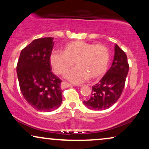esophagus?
<instances>
[{"label": "esophagus", "mask_w": 149, "mask_h": 149, "mask_svg": "<svg viewBox=\"0 0 149 149\" xmlns=\"http://www.w3.org/2000/svg\"><path fill=\"white\" fill-rule=\"evenodd\" d=\"M71 85H72L70 84V83H66V82L64 81V82H62V83H61V89H64V88H69V87L71 86ZM79 86L80 87V86H82V85H79Z\"/></svg>", "instance_id": "34e87169"}]
</instances>
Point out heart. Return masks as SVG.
<instances>
[{
	"mask_svg": "<svg viewBox=\"0 0 149 149\" xmlns=\"http://www.w3.org/2000/svg\"><path fill=\"white\" fill-rule=\"evenodd\" d=\"M64 52L52 51L49 63L57 75H63L74 65L78 67L66 73L65 77L73 83H79L90 78L97 80L104 75L109 67L110 52L104 45L75 40L64 47Z\"/></svg>",
	"mask_w": 149,
	"mask_h": 149,
	"instance_id": "1",
	"label": "heart"
}]
</instances>
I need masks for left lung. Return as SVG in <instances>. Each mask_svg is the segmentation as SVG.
<instances>
[{
	"mask_svg": "<svg viewBox=\"0 0 149 149\" xmlns=\"http://www.w3.org/2000/svg\"><path fill=\"white\" fill-rule=\"evenodd\" d=\"M114 50L111 68L100 82L92 87L90 98L83 102L85 107L92 110L109 109L117 102L124 89L129 71L127 57L116 44Z\"/></svg>",
	"mask_w": 149,
	"mask_h": 149,
	"instance_id": "left-lung-1",
	"label": "left lung"
}]
</instances>
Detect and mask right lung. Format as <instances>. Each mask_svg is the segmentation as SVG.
I'll list each match as a JSON object with an SVG mask.
<instances>
[{
	"instance_id": "obj_1",
	"label": "right lung",
	"mask_w": 149,
	"mask_h": 149,
	"mask_svg": "<svg viewBox=\"0 0 149 149\" xmlns=\"http://www.w3.org/2000/svg\"><path fill=\"white\" fill-rule=\"evenodd\" d=\"M53 38H38L20 53L17 73L23 97L32 107L49 112L60 107L62 95L61 80L51 71L49 55Z\"/></svg>"
}]
</instances>
